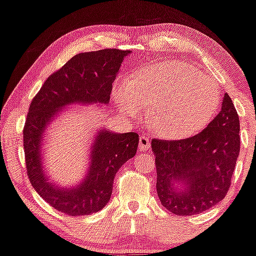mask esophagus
<instances>
[{
	"mask_svg": "<svg viewBox=\"0 0 256 256\" xmlns=\"http://www.w3.org/2000/svg\"><path fill=\"white\" fill-rule=\"evenodd\" d=\"M140 150H149L150 149V140L146 136L140 137V143H138Z\"/></svg>",
	"mask_w": 256,
	"mask_h": 256,
	"instance_id": "1",
	"label": "esophagus"
}]
</instances>
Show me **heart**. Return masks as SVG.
<instances>
[{
  "label": "heart",
  "instance_id": "heart-1",
  "mask_svg": "<svg viewBox=\"0 0 256 256\" xmlns=\"http://www.w3.org/2000/svg\"><path fill=\"white\" fill-rule=\"evenodd\" d=\"M136 83L137 90L128 80L116 83L114 101L134 119L142 116L143 106L152 110L154 128L166 138H182L202 130L220 101L217 83L182 62L149 68L136 78Z\"/></svg>",
  "mask_w": 256,
  "mask_h": 256
}]
</instances>
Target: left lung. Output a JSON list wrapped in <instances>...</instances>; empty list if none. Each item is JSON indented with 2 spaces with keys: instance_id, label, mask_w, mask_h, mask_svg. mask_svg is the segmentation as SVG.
<instances>
[{
  "instance_id": "8db88e82",
  "label": "left lung",
  "mask_w": 256,
  "mask_h": 256,
  "mask_svg": "<svg viewBox=\"0 0 256 256\" xmlns=\"http://www.w3.org/2000/svg\"><path fill=\"white\" fill-rule=\"evenodd\" d=\"M158 172V196L163 208L190 216L224 199L240 154V119L224 94L220 112L196 136L178 140H152ZM182 184L181 191L174 184Z\"/></svg>"
}]
</instances>
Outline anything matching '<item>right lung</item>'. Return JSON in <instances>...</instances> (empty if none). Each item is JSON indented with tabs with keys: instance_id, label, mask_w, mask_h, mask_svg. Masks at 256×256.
Here are the masks:
<instances>
[{
	"instance_id": "1",
	"label": "right lung",
	"mask_w": 256,
	"mask_h": 256,
	"mask_svg": "<svg viewBox=\"0 0 256 256\" xmlns=\"http://www.w3.org/2000/svg\"><path fill=\"white\" fill-rule=\"evenodd\" d=\"M130 51L104 48L74 56L44 82L30 102L24 126V149L27 176L38 194L62 214L87 216L104 208L112 194L113 180L124 163L136 155V132H98L84 181L64 190L45 178L42 166V140L46 125L57 110L69 104H108L112 83Z\"/></svg>"
}]
</instances>
